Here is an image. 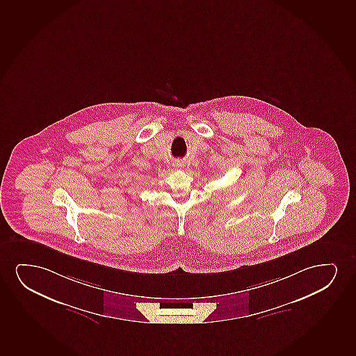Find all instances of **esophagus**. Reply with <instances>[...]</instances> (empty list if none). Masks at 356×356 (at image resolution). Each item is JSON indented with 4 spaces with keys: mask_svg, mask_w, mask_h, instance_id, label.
I'll list each match as a JSON object with an SVG mask.
<instances>
[{
    "mask_svg": "<svg viewBox=\"0 0 356 356\" xmlns=\"http://www.w3.org/2000/svg\"><path fill=\"white\" fill-rule=\"evenodd\" d=\"M184 165H185V164H184V163L182 162H176L175 164H174V166H175V168H177V169H181V168H184Z\"/></svg>",
    "mask_w": 356,
    "mask_h": 356,
    "instance_id": "esophagus-1",
    "label": "esophagus"
}]
</instances>
